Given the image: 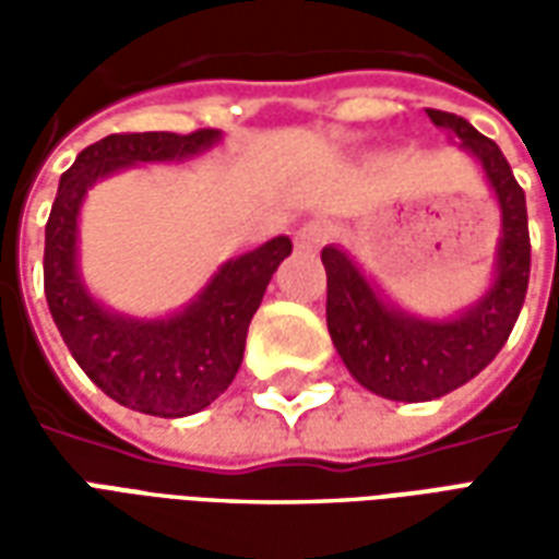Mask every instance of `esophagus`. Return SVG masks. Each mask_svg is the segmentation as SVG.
<instances>
[{
    "label": "esophagus",
    "mask_w": 559,
    "mask_h": 559,
    "mask_svg": "<svg viewBox=\"0 0 559 559\" xmlns=\"http://www.w3.org/2000/svg\"><path fill=\"white\" fill-rule=\"evenodd\" d=\"M329 239V227L323 221H308L296 230V248L299 251H317Z\"/></svg>",
    "instance_id": "esophagus-1"
}]
</instances>
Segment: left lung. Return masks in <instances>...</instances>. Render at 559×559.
<instances>
[{"label":"left lung","instance_id":"1","mask_svg":"<svg viewBox=\"0 0 559 559\" xmlns=\"http://www.w3.org/2000/svg\"><path fill=\"white\" fill-rule=\"evenodd\" d=\"M433 126L461 140L481 164L503 215L491 290L455 320H421L389 305L350 257L323 248L326 323L335 350L359 383L389 401H431L464 386L503 350L530 281L527 200L500 146L467 119L428 110Z\"/></svg>","mask_w":559,"mask_h":559}]
</instances>
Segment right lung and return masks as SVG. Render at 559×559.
I'll list each match as a JSON object with an SVG mask.
<instances>
[{"label":"right lung","mask_w":559,"mask_h":559,"mask_svg":"<svg viewBox=\"0 0 559 559\" xmlns=\"http://www.w3.org/2000/svg\"><path fill=\"white\" fill-rule=\"evenodd\" d=\"M221 140L215 128L191 134L143 131L92 143L62 173L44 233V293L71 356L104 395L148 416L179 419L209 407L242 365L251 317L293 242L275 236L227 260L203 293L167 320L107 311L80 281L78 215L92 185L140 160H182Z\"/></svg>","instance_id":"right-lung-1"}]
</instances>
